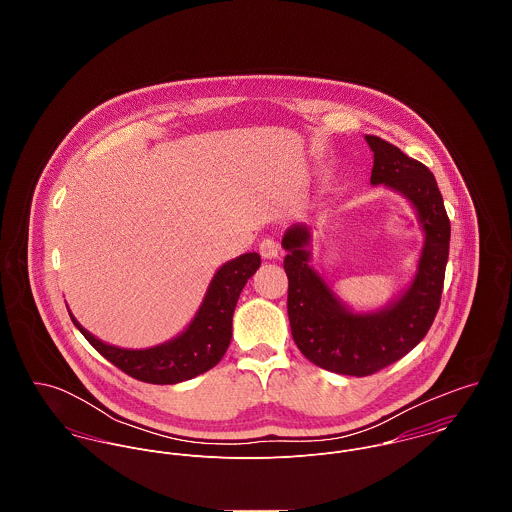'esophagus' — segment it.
<instances>
[{
    "label": "esophagus",
    "instance_id": "obj_1",
    "mask_svg": "<svg viewBox=\"0 0 512 512\" xmlns=\"http://www.w3.org/2000/svg\"><path fill=\"white\" fill-rule=\"evenodd\" d=\"M260 256H262L264 260H276V258L280 256V246H278V242H276L274 238H264V240L260 242Z\"/></svg>",
    "mask_w": 512,
    "mask_h": 512
}]
</instances>
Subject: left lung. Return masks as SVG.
<instances>
[{
  "label": "left lung",
  "instance_id": "obj_1",
  "mask_svg": "<svg viewBox=\"0 0 512 512\" xmlns=\"http://www.w3.org/2000/svg\"><path fill=\"white\" fill-rule=\"evenodd\" d=\"M365 140L374 153L370 183L406 197L426 234L408 290L378 311L355 313L309 264V226L293 224L282 240L293 341L313 365L349 376H368L400 361L426 337L439 309L451 234L432 171L382 138Z\"/></svg>",
  "mask_w": 512,
  "mask_h": 512
}]
</instances>
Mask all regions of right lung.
Masks as SVG:
<instances>
[{
  "instance_id": "obj_1",
  "label": "right lung",
  "mask_w": 512,
  "mask_h": 512,
  "mask_svg": "<svg viewBox=\"0 0 512 512\" xmlns=\"http://www.w3.org/2000/svg\"><path fill=\"white\" fill-rule=\"evenodd\" d=\"M260 262L256 252H248L222 264L189 327L175 339L151 349L134 351L102 343L90 335L74 315L71 319L74 327L104 359L132 378L149 384H177L207 372L224 357L232 337L236 301L246 282L260 268Z\"/></svg>"
}]
</instances>
